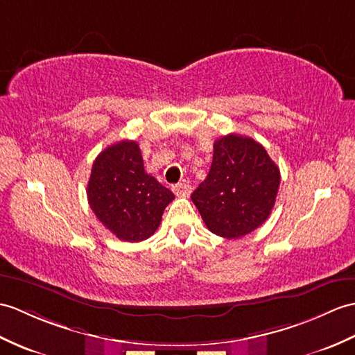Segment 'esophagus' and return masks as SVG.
Listing matches in <instances>:
<instances>
[{
  "mask_svg": "<svg viewBox=\"0 0 355 355\" xmlns=\"http://www.w3.org/2000/svg\"><path fill=\"white\" fill-rule=\"evenodd\" d=\"M172 191H174V193L177 196H189L192 192V187L187 183H178V184L172 186Z\"/></svg>",
  "mask_w": 355,
  "mask_h": 355,
  "instance_id": "1",
  "label": "esophagus"
}]
</instances>
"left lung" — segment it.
I'll use <instances>...</instances> for the list:
<instances>
[{
	"label": "left lung",
	"instance_id": "left-lung-1",
	"mask_svg": "<svg viewBox=\"0 0 355 355\" xmlns=\"http://www.w3.org/2000/svg\"><path fill=\"white\" fill-rule=\"evenodd\" d=\"M278 187L279 169L263 145L232 133L215 142L209 175L191 198L211 233L239 239L269 218Z\"/></svg>",
	"mask_w": 355,
	"mask_h": 355
}]
</instances>
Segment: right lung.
Returning a JSON list of instances; mask_svg holds the SVG:
<instances>
[{
  "label": "right lung",
  "mask_w": 355,
  "mask_h": 355,
  "mask_svg": "<svg viewBox=\"0 0 355 355\" xmlns=\"http://www.w3.org/2000/svg\"><path fill=\"white\" fill-rule=\"evenodd\" d=\"M174 193L146 174L135 140H121L95 159L87 201L101 224L121 241L140 242L159 228Z\"/></svg>",
  "instance_id": "add662e5"
}]
</instances>
